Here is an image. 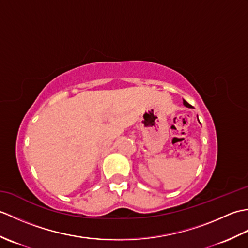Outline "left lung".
I'll return each instance as SVG.
<instances>
[{"instance_id":"8db88e82","label":"left lung","mask_w":248,"mask_h":248,"mask_svg":"<svg viewBox=\"0 0 248 248\" xmlns=\"http://www.w3.org/2000/svg\"><path fill=\"white\" fill-rule=\"evenodd\" d=\"M183 104H184V105H186V108H193L191 104H188V103H187V102L186 101V100H183ZM198 121H199V120H198Z\"/></svg>"}]
</instances>
